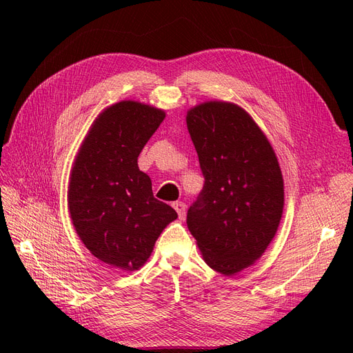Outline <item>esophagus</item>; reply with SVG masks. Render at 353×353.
<instances>
[{"label":"esophagus","instance_id":"34e87169","mask_svg":"<svg viewBox=\"0 0 353 353\" xmlns=\"http://www.w3.org/2000/svg\"><path fill=\"white\" fill-rule=\"evenodd\" d=\"M172 206H174V209L178 212L179 219H184V218H185V213H187L185 203H184V201H175Z\"/></svg>","mask_w":353,"mask_h":353}]
</instances>
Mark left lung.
Masks as SVG:
<instances>
[{"label":"left lung","instance_id":"8db88e82","mask_svg":"<svg viewBox=\"0 0 353 353\" xmlns=\"http://www.w3.org/2000/svg\"><path fill=\"white\" fill-rule=\"evenodd\" d=\"M185 122L205 187L187 225L201 258L222 275L249 268L268 249L284 210L279 159L241 105L210 100L187 110Z\"/></svg>","mask_w":353,"mask_h":353}]
</instances>
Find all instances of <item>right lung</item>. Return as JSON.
<instances>
[{
	"label": "right lung",
	"mask_w": 353,
	"mask_h": 353,
	"mask_svg": "<svg viewBox=\"0 0 353 353\" xmlns=\"http://www.w3.org/2000/svg\"><path fill=\"white\" fill-rule=\"evenodd\" d=\"M165 110L135 100L103 109L74 156L68 208L78 237L95 258L123 272L140 270L176 212L153 196L138 156Z\"/></svg>",
	"instance_id": "add662e5"
}]
</instances>
